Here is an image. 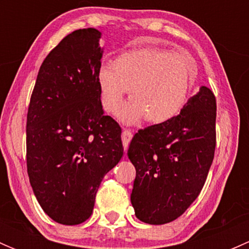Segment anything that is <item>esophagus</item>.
Wrapping results in <instances>:
<instances>
[{
  "mask_svg": "<svg viewBox=\"0 0 249 249\" xmlns=\"http://www.w3.org/2000/svg\"><path fill=\"white\" fill-rule=\"evenodd\" d=\"M131 139H132L131 130H127V129L123 130L122 141H123V145H124L125 150H126L127 147H129V143H130V141H131Z\"/></svg>",
  "mask_w": 249,
  "mask_h": 249,
  "instance_id": "34e87169",
  "label": "esophagus"
}]
</instances>
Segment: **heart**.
<instances>
[{"instance_id":"1","label":"heart","mask_w":249,"mask_h":249,"mask_svg":"<svg viewBox=\"0 0 249 249\" xmlns=\"http://www.w3.org/2000/svg\"><path fill=\"white\" fill-rule=\"evenodd\" d=\"M197 76L194 60L162 48L143 47L120 53L112 65L97 71V87L102 108L114 113L126 90L130 100L118 113L126 124L145 118L161 124L179 114L189 100Z\"/></svg>"}]
</instances>
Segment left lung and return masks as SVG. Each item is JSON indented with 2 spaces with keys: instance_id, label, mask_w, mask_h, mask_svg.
<instances>
[{
  "instance_id": "1",
  "label": "left lung",
  "mask_w": 249,
  "mask_h": 249,
  "mask_svg": "<svg viewBox=\"0 0 249 249\" xmlns=\"http://www.w3.org/2000/svg\"><path fill=\"white\" fill-rule=\"evenodd\" d=\"M217 104L207 87L166 123L139 130L127 157L136 169L135 214L147 224L177 219L201 192L214 158Z\"/></svg>"
}]
</instances>
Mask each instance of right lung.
Instances as JSON below:
<instances>
[{"label": "right lung", "instance_id": "1", "mask_svg": "<svg viewBox=\"0 0 249 249\" xmlns=\"http://www.w3.org/2000/svg\"><path fill=\"white\" fill-rule=\"evenodd\" d=\"M100 38L92 27L67 35L41 65L27 110L30 183L44 212L64 225L91 215L102 178L124 153L122 129L100 100Z\"/></svg>", "mask_w": 249, "mask_h": 249}]
</instances>
